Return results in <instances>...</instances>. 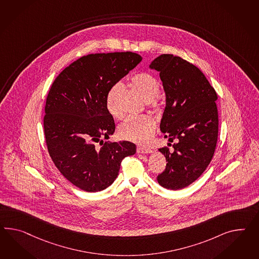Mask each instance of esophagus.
<instances>
[{"label": "esophagus", "instance_id": "1", "mask_svg": "<svg viewBox=\"0 0 259 259\" xmlns=\"http://www.w3.org/2000/svg\"><path fill=\"white\" fill-rule=\"evenodd\" d=\"M137 153L138 154H149V153H152V150L149 149V148H145V147L138 146L137 147Z\"/></svg>", "mask_w": 259, "mask_h": 259}]
</instances>
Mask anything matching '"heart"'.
Masks as SVG:
<instances>
[{
	"mask_svg": "<svg viewBox=\"0 0 259 259\" xmlns=\"http://www.w3.org/2000/svg\"><path fill=\"white\" fill-rule=\"evenodd\" d=\"M130 85L135 89L146 101L152 102L154 107L158 105L156 97L159 94V84L157 79L148 73L133 75L128 80ZM119 84H114L110 88L106 96V108L113 117L121 116L116 106V97L119 92ZM156 127V122L149 115L133 116L126 119L119 128V135L123 139L136 144H146L152 137Z\"/></svg>",
	"mask_w": 259,
	"mask_h": 259,
	"instance_id": "1",
	"label": "heart"
}]
</instances>
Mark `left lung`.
I'll use <instances>...</instances> for the list:
<instances>
[{"mask_svg":"<svg viewBox=\"0 0 259 259\" xmlns=\"http://www.w3.org/2000/svg\"><path fill=\"white\" fill-rule=\"evenodd\" d=\"M149 68L159 72L165 93L160 132L178 142L174 152L159 148L167 163L157 180L177 191L192 184L211 161L218 139V97L199 68L179 56L161 54Z\"/></svg>","mask_w":259,"mask_h":259,"instance_id":"1","label":"left lung"}]
</instances>
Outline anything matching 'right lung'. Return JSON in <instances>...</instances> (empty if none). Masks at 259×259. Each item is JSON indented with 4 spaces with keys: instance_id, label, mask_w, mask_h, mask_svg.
Listing matches in <instances>:
<instances>
[{
    "instance_id": "1",
    "label": "right lung",
    "mask_w": 259,
    "mask_h": 259,
    "mask_svg": "<svg viewBox=\"0 0 259 259\" xmlns=\"http://www.w3.org/2000/svg\"><path fill=\"white\" fill-rule=\"evenodd\" d=\"M141 61L131 52L88 54L53 81L44 116L48 150L61 174L80 190H105L117 178L122 159L136 152L128 141L104 143L102 138L115 131L107 93Z\"/></svg>"
}]
</instances>
